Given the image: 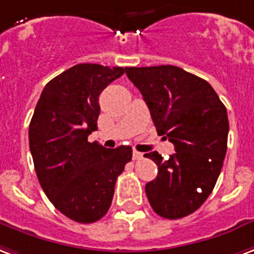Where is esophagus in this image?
I'll use <instances>...</instances> for the list:
<instances>
[{
    "label": "esophagus",
    "instance_id": "1",
    "mask_svg": "<svg viewBox=\"0 0 254 254\" xmlns=\"http://www.w3.org/2000/svg\"><path fill=\"white\" fill-rule=\"evenodd\" d=\"M140 159H142V153H141V152L133 151V160H140Z\"/></svg>",
    "mask_w": 254,
    "mask_h": 254
}]
</instances>
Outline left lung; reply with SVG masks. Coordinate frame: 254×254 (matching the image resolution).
Instances as JSON below:
<instances>
[{
  "label": "left lung",
  "instance_id": "1",
  "mask_svg": "<svg viewBox=\"0 0 254 254\" xmlns=\"http://www.w3.org/2000/svg\"><path fill=\"white\" fill-rule=\"evenodd\" d=\"M127 78L151 112L160 136L175 153L145 157L157 164L145 192L156 214L179 219L196 211L211 194L227 149L229 120L225 105L206 80L176 65L125 67Z\"/></svg>",
  "mask_w": 254,
  "mask_h": 254
}]
</instances>
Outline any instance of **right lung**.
Returning <instances> with one entry per match:
<instances>
[{"instance_id": "obj_1", "label": "right lung", "mask_w": 254, "mask_h": 254, "mask_svg": "<svg viewBox=\"0 0 254 254\" xmlns=\"http://www.w3.org/2000/svg\"><path fill=\"white\" fill-rule=\"evenodd\" d=\"M124 74L122 67L83 63L46 84L29 124L37 179L65 217L93 223L108 213L118 175L132 148L108 149L87 137L97 130L99 94Z\"/></svg>"}]
</instances>
